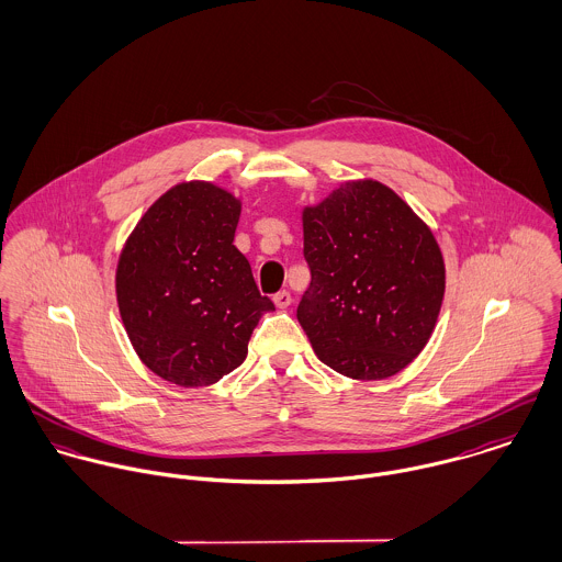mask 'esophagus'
<instances>
[{
    "mask_svg": "<svg viewBox=\"0 0 562 562\" xmlns=\"http://www.w3.org/2000/svg\"><path fill=\"white\" fill-rule=\"evenodd\" d=\"M274 305H277L279 310L290 307V305H292V296H290V292H279V294H274Z\"/></svg>",
    "mask_w": 562,
    "mask_h": 562,
    "instance_id": "esophagus-1",
    "label": "esophagus"
}]
</instances>
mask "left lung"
<instances>
[{"mask_svg":"<svg viewBox=\"0 0 562 562\" xmlns=\"http://www.w3.org/2000/svg\"><path fill=\"white\" fill-rule=\"evenodd\" d=\"M312 283L296 318L322 363L383 381L428 344L446 292L430 227L376 179L339 183L301 212Z\"/></svg>","mask_w":562,"mask_h":562,"instance_id":"1","label":"left lung"}]
</instances>
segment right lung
<instances>
[{
  "label": "right lung",
  "mask_w": 562,
  "mask_h": 562,
  "mask_svg": "<svg viewBox=\"0 0 562 562\" xmlns=\"http://www.w3.org/2000/svg\"><path fill=\"white\" fill-rule=\"evenodd\" d=\"M241 199L192 179L143 214L116 263V303L140 361L179 387L236 370L259 318L274 312L236 248Z\"/></svg>",
  "instance_id": "right-lung-1"
}]
</instances>
